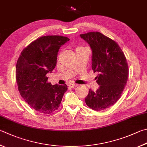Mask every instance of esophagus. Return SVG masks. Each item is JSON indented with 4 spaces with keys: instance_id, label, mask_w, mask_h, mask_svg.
<instances>
[{
    "instance_id": "esophagus-1",
    "label": "esophagus",
    "mask_w": 147,
    "mask_h": 147,
    "mask_svg": "<svg viewBox=\"0 0 147 147\" xmlns=\"http://www.w3.org/2000/svg\"><path fill=\"white\" fill-rule=\"evenodd\" d=\"M78 86V84H74V83H71V84H69V87L71 88H75L76 87Z\"/></svg>"
}]
</instances>
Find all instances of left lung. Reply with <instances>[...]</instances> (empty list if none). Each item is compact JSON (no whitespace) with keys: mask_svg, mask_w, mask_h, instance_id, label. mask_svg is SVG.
Listing matches in <instances>:
<instances>
[{"mask_svg":"<svg viewBox=\"0 0 147 147\" xmlns=\"http://www.w3.org/2000/svg\"><path fill=\"white\" fill-rule=\"evenodd\" d=\"M92 51V69L98 73L96 80L100 87L89 89L85 103L89 108L101 111L113 106L123 91L129 78L126 57L119 45L98 31L80 34Z\"/></svg>","mask_w":147,"mask_h":147,"instance_id":"left-lung-1","label":"left lung"}]
</instances>
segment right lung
Here are the masks:
<instances>
[{
  "label": "right lung",
  "mask_w": 147,
  "mask_h": 147,
  "mask_svg": "<svg viewBox=\"0 0 147 147\" xmlns=\"http://www.w3.org/2000/svg\"><path fill=\"white\" fill-rule=\"evenodd\" d=\"M59 35L41 36L23 49L16 65V81L21 96L34 110L51 114L60 107L67 85H54L46 74L57 65L61 46L69 41Z\"/></svg>",
  "instance_id": "right-lung-1"
}]
</instances>
